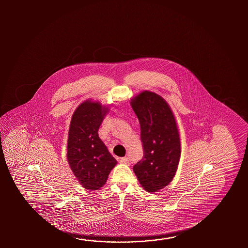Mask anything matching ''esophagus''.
Segmentation results:
<instances>
[{"label":"esophagus","instance_id":"obj_1","mask_svg":"<svg viewBox=\"0 0 248 248\" xmlns=\"http://www.w3.org/2000/svg\"><path fill=\"white\" fill-rule=\"evenodd\" d=\"M120 162L122 164H126V165H128V164H129V160H128V158H126V157H124V158H122L120 159Z\"/></svg>","mask_w":248,"mask_h":248}]
</instances>
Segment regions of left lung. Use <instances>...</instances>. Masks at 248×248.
<instances>
[{"mask_svg": "<svg viewBox=\"0 0 248 248\" xmlns=\"http://www.w3.org/2000/svg\"><path fill=\"white\" fill-rule=\"evenodd\" d=\"M141 127L143 157L133 170L142 188L156 192L174 178L181 156L174 113L160 95L142 91L130 101Z\"/></svg>", "mask_w": 248, "mask_h": 248, "instance_id": "1", "label": "left lung"}]
</instances>
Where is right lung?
Here are the masks:
<instances>
[{"label":"right lung","instance_id":"obj_1","mask_svg":"<svg viewBox=\"0 0 248 248\" xmlns=\"http://www.w3.org/2000/svg\"><path fill=\"white\" fill-rule=\"evenodd\" d=\"M108 107L86 100L72 116L67 141V160L75 177L88 190L106 185L117 160L98 137V129Z\"/></svg>","mask_w":248,"mask_h":248}]
</instances>
